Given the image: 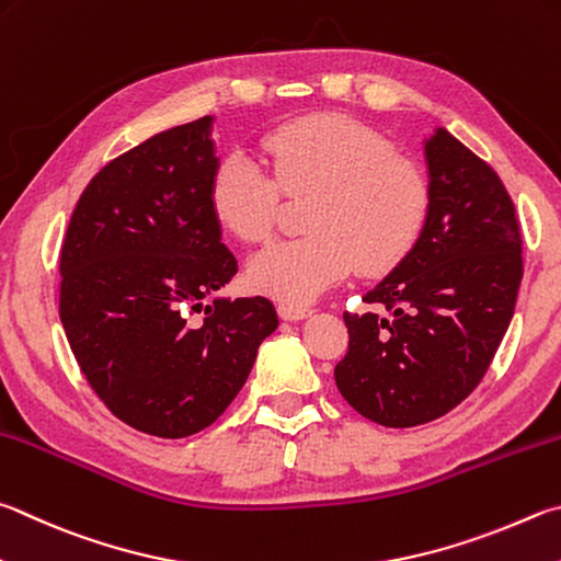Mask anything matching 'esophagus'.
I'll list each match as a JSON object with an SVG mask.
<instances>
[{
	"label": "esophagus",
	"mask_w": 561,
	"mask_h": 561,
	"mask_svg": "<svg viewBox=\"0 0 561 561\" xmlns=\"http://www.w3.org/2000/svg\"><path fill=\"white\" fill-rule=\"evenodd\" d=\"M279 319L284 321H301V319H309L311 309L309 307H301V304H289V301H282L277 307Z\"/></svg>",
	"instance_id": "34e87169"
}]
</instances>
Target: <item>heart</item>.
Masks as SVG:
<instances>
[{"label": "heart", "mask_w": 561, "mask_h": 561, "mask_svg": "<svg viewBox=\"0 0 561 561\" xmlns=\"http://www.w3.org/2000/svg\"><path fill=\"white\" fill-rule=\"evenodd\" d=\"M272 176L242 151L220 159L210 181L213 216L242 242L272 236L279 188L316 193L309 238L274 242L248 264V282L267 297L304 304L358 267H394L424 226L430 186L412 161L394 154L380 131L345 115L287 122L262 139Z\"/></svg>", "instance_id": "obj_1"}]
</instances>
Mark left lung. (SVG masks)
I'll return each mask as SVG.
<instances>
[{"instance_id": "obj_1", "label": "left lung", "mask_w": 561, "mask_h": 561, "mask_svg": "<svg viewBox=\"0 0 561 561\" xmlns=\"http://www.w3.org/2000/svg\"><path fill=\"white\" fill-rule=\"evenodd\" d=\"M430 206L410 252L365 294L380 313H343L335 385L382 426L426 424L471 394L515 313L523 240L495 171L451 131L424 137Z\"/></svg>"}]
</instances>
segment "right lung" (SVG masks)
<instances>
[{"instance_id":"right-lung-1","label":"right lung","mask_w":561,"mask_h":561,"mask_svg":"<svg viewBox=\"0 0 561 561\" xmlns=\"http://www.w3.org/2000/svg\"><path fill=\"white\" fill-rule=\"evenodd\" d=\"M213 122L159 131L110 161L60 250V323L80 370L117 420L161 439L216 422L279 325L270 299L218 294L238 260L210 208ZM193 310L207 316L196 322Z\"/></svg>"}]
</instances>
